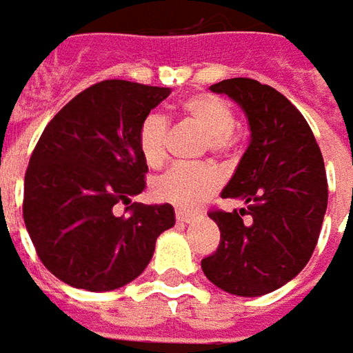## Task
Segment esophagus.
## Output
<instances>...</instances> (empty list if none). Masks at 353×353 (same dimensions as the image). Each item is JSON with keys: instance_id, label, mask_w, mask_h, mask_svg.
Returning a JSON list of instances; mask_svg holds the SVG:
<instances>
[{"instance_id": "obj_1", "label": "esophagus", "mask_w": 353, "mask_h": 353, "mask_svg": "<svg viewBox=\"0 0 353 353\" xmlns=\"http://www.w3.org/2000/svg\"><path fill=\"white\" fill-rule=\"evenodd\" d=\"M196 215L190 214V212H186V210H176V219L181 221V223H190Z\"/></svg>"}]
</instances>
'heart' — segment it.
Wrapping results in <instances>:
<instances>
[{
  "label": "heart",
  "instance_id": "1",
  "mask_svg": "<svg viewBox=\"0 0 353 353\" xmlns=\"http://www.w3.org/2000/svg\"><path fill=\"white\" fill-rule=\"evenodd\" d=\"M182 116L198 126L208 136V145L214 153H225L231 148V132L235 114L225 101L212 94H194L182 101ZM167 122L159 114H149L138 132V149L143 163L151 169H159L167 159ZM221 176L212 165L172 167L153 182V196L167 204L192 210L219 188Z\"/></svg>",
  "mask_w": 353,
  "mask_h": 353
}]
</instances>
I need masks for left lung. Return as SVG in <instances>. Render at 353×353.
Instances as JSON below:
<instances>
[{
  "label": "left lung",
  "instance_id": "1",
  "mask_svg": "<svg viewBox=\"0 0 353 353\" xmlns=\"http://www.w3.org/2000/svg\"><path fill=\"white\" fill-rule=\"evenodd\" d=\"M210 89L241 106L250 139L221 190L245 208L210 214L221 241L202 270L223 292L259 297L292 281L313 254L328 202L325 161L303 114L276 89L247 77Z\"/></svg>",
  "mask_w": 353,
  "mask_h": 353
}]
</instances>
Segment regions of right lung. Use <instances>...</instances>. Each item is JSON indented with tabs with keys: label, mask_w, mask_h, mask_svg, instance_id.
Masks as SVG:
<instances>
[{
	"label": "right lung",
	"mask_w": 353,
	"mask_h": 353,
	"mask_svg": "<svg viewBox=\"0 0 353 353\" xmlns=\"http://www.w3.org/2000/svg\"><path fill=\"white\" fill-rule=\"evenodd\" d=\"M169 87L108 79L85 89L44 128L25 174L23 217L39 259L58 280L112 292L148 268L174 225L171 204L128 205L145 188L138 132Z\"/></svg>",
	"instance_id": "1"
}]
</instances>
